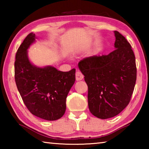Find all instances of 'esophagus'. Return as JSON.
<instances>
[{
  "label": "esophagus",
  "mask_w": 149,
  "mask_h": 149,
  "mask_svg": "<svg viewBox=\"0 0 149 149\" xmlns=\"http://www.w3.org/2000/svg\"><path fill=\"white\" fill-rule=\"evenodd\" d=\"M84 78V75L82 74V73L79 71H77L75 73V79L77 81L82 80Z\"/></svg>",
  "instance_id": "obj_1"
}]
</instances>
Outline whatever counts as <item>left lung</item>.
<instances>
[{
  "instance_id": "obj_1",
  "label": "left lung",
  "mask_w": 149,
  "mask_h": 149,
  "mask_svg": "<svg viewBox=\"0 0 149 149\" xmlns=\"http://www.w3.org/2000/svg\"><path fill=\"white\" fill-rule=\"evenodd\" d=\"M114 34V51L85 58L78 64L88 86L90 112L100 119L114 117L127 107L137 79L132 46L119 32Z\"/></svg>"
}]
</instances>
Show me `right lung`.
Wrapping results in <instances>:
<instances>
[{"mask_svg":"<svg viewBox=\"0 0 149 149\" xmlns=\"http://www.w3.org/2000/svg\"><path fill=\"white\" fill-rule=\"evenodd\" d=\"M35 41V35L31 33L17 50L15 81L32 114L46 120H56L65 113L67 95L75 81V69L61 72L52 66L39 68L32 64L27 49Z\"/></svg>","mask_w":149,"mask_h":149,"instance_id":"obj_1","label":"right lung"}]
</instances>
